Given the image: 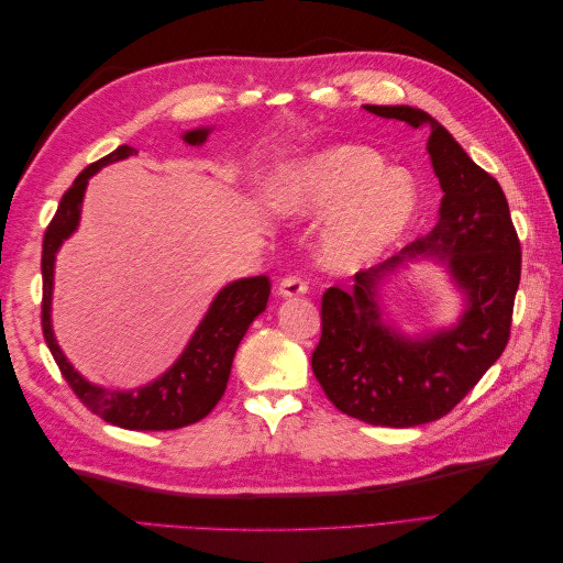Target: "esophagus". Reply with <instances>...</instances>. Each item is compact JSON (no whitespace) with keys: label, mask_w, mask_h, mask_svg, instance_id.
I'll list each match as a JSON object with an SVG mask.
<instances>
[{"label":"esophagus","mask_w":563,"mask_h":563,"mask_svg":"<svg viewBox=\"0 0 563 563\" xmlns=\"http://www.w3.org/2000/svg\"><path fill=\"white\" fill-rule=\"evenodd\" d=\"M308 282H305L302 277H298V275H294V277H286V279H282V284H279V296H284V298H294V296H305L308 294Z\"/></svg>","instance_id":"obj_1"}]
</instances>
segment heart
Masks as SVG:
<instances>
[{
  "label": "heart",
  "mask_w": 563,
  "mask_h": 563,
  "mask_svg": "<svg viewBox=\"0 0 563 563\" xmlns=\"http://www.w3.org/2000/svg\"><path fill=\"white\" fill-rule=\"evenodd\" d=\"M272 207L288 216L335 211L321 236L323 261L360 269L413 223L418 192L404 172L364 145H335L294 164L272 185Z\"/></svg>",
  "instance_id": "b5f03b06"
}]
</instances>
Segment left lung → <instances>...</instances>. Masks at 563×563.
Wrapping results in <instances>:
<instances>
[{"mask_svg":"<svg viewBox=\"0 0 563 563\" xmlns=\"http://www.w3.org/2000/svg\"><path fill=\"white\" fill-rule=\"evenodd\" d=\"M364 110L416 129L430 126L428 152L444 197L430 234L360 272L354 286L327 288L312 371L338 411L383 428H416L453 411L505 352L521 244L500 183L437 119L408 106ZM416 257L446 264L468 308L453 330L411 341L382 321L377 298L388 272Z\"/></svg>","mask_w":563,"mask_h":563,"instance_id":"obj_1","label":"left lung"}]
</instances>
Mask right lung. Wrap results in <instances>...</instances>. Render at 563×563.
I'll use <instances>...</instances> for the list:
<instances>
[{
  "label": "right lung",
  "instance_id": "obj_1",
  "mask_svg": "<svg viewBox=\"0 0 563 563\" xmlns=\"http://www.w3.org/2000/svg\"><path fill=\"white\" fill-rule=\"evenodd\" d=\"M207 135L209 129H195L187 131L183 141L190 145H201L207 141ZM131 155H135L133 147L119 145L103 159L89 164L75 178L73 187H67L56 216L51 218L42 244V331L63 378L91 413L124 430H178L185 428V424L207 418L220 397L225 395L234 352L240 347L251 321L267 308L272 284L265 275L228 284L213 298L207 317L201 319L199 329L178 356V362L155 383L135 387L131 391H117L84 380L73 364L65 360L54 338V329H51V291H54L56 251L79 225L81 199L89 178L98 168Z\"/></svg>",
  "mask_w": 563,
  "mask_h": 563
}]
</instances>
